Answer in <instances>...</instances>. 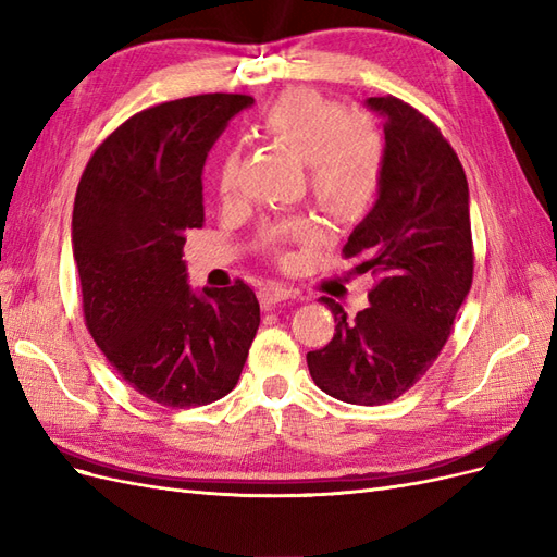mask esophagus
I'll return each mask as SVG.
<instances>
[{
    "mask_svg": "<svg viewBox=\"0 0 557 557\" xmlns=\"http://www.w3.org/2000/svg\"><path fill=\"white\" fill-rule=\"evenodd\" d=\"M297 295H299L297 290L285 288V285H278V283H269L260 290V299H262L264 307H274V305H278V301L295 299Z\"/></svg>",
    "mask_w": 557,
    "mask_h": 557,
    "instance_id": "obj_1",
    "label": "esophagus"
}]
</instances>
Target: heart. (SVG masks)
<instances>
[{
	"mask_svg": "<svg viewBox=\"0 0 557 557\" xmlns=\"http://www.w3.org/2000/svg\"><path fill=\"white\" fill-rule=\"evenodd\" d=\"M264 137L285 146L309 164L311 190L318 205L334 215H352L367 209L374 199L381 170L383 144L374 125L348 115L342 104L315 90H288L262 113ZM242 150L227 146L218 160L215 183L223 201H232L239 190ZM320 239L313 221L299 218L290 223L267 225L262 244L283 262H288L290 246H309Z\"/></svg>",
	"mask_w": 557,
	"mask_h": 557,
	"instance_id": "1",
	"label": "heart"
}]
</instances>
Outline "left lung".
<instances>
[{
	"mask_svg": "<svg viewBox=\"0 0 557 557\" xmlns=\"http://www.w3.org/2000/svg\"><path fill=\"white\" fill-rule=\"evenodd\" d=\"M367 107L383 115L385 132L379 199L344 256L376 276L372 307L350 320L320 297L336 325L307 364L330 397L376 407L407 393L442 352L474 278V246L467 176L440 127L393 95L369 97Z\"/></svg>",
	"mask_w": 557,
	"mask_h": 557,
	"instance_id": "8db88e82",
	"label": "left lung"
}]
</instances>
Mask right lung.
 <instances>
[{
    "mask_svg": "<svg viewBox=\"0 0 557 557\" xmlns=\"http://www.w3.org/2000/svg\"><path fill=\"white\" fill-rule=\"evenodd\" d=\"M248 95H195L132 117L81 176L72 246L83 318L134 391L162 407H205L237 385L260 325L258 297L188 285L183 244L205 223L201 170Z\"/></svg>",
    "mask_w": 557,
    "mask_h": 557,
    "instance_id": "1",
    "label": "right lung"
}]
</instances>
